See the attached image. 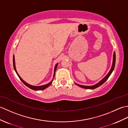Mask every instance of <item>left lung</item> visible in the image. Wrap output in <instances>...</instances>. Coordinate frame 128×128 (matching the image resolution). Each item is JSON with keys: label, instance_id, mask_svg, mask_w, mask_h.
Returning a JSON list of instances; mask_svg holds the SVG:
<instances>
[{"label": "left lung", "instance_id": "8db88e82", "mask_svg": "<svg viewBox=\"0 0 128 128\" xmlns=\"http://www.w3.org/2000/svg\"><path fill=\"white\" fill-rule=\"evenodd\" d=\"M115 63H116V53L114 52V57H113V62H112V67L111 68L108 74V75H107L104 78L101 80V81L99 82H98V84H95L94 86H82V85H80V84H76L78 85V86H79V87H82L83 88H85V89H90V90H94V89H96V88L98 87H99V86H102L104 84V83L106 81V80L111 75V74H112V71H114V66H115Z\"/></svg>", "mask_w": 128, "mask_h": 128}]
</instances>
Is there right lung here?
<instances>
[{"instance_id":"obj_1","label":"right lung","mask_w":128,"mask_h":128,"mask_svg":"<svg viewBox=\"0 0 128 128\" xmlns=\"http://www.w3.org/2000/svg\"><path fill=\"white\" fill-rule=\"evenodd\" d=\"M13 64H14V71H16L17 75H18V78H20V81H21L23 83V84H24L26 86H27V87H28V88L32 89V90H44V89H46V88H47L48 87H49V86H50V84H51L52 82V81H53V80H52V81H50V83H48V84H45V85L40 86H32V85H30V84H27V83L26 82L24 81H23V80L22 79V78H20V75H18V74L17 72V70H16V66H15V62H14V56H13ZM57 66H58V63L56 65V66H55V67H54V75H53V78H54V77L56 70V69H57Z\"/></svg>"}]
</instances>
